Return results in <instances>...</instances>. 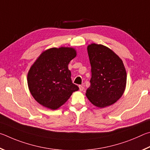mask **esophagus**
I'll return each mask as SVG.
<instances>
[{
    "label": "esophagus",
    "instance_id": "34e87169",
    "mask_svg": "<svg viewBox=\"0 0 150 150\" xmlns=\"http://www.w3.org/2000/svg\"><path fill=\"white\" fill-rule=\"evenodd\" d=\"M79 90L80 91H83L84 90V87L83 86H79Z\"/></svg>",
    "mask_w": 150,
    "mask_h": 150
}]
</instances>
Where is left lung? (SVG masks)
<instances>
[{
  "mask_svg": "<svg viewBox=\"0 0 150 150\" xmlns=\"http://www.w3.org/2000/svg\"><path fill=\"white\" fill-rule=\"evenodd\" d=\"M88 52L91 78L86 96L96 107L111 105L121 98L127 84V72L122 60L103 45H89Z\"/></svg>",
  "mask_w": 150,
  "mask_h": 150,
  "instance_id": "1",
  "label": "left lung"
}]
</instances>
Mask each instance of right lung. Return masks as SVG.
Instances as JSON below:
<instances>
[{"label": "right lung", "instance_id": "right-lung-1", "mask_svg": "<svg viewBox=\"0 0 150 150\" xmlns=\"http://www.w3.org/2000/svg\"><path fill=\"white\" fill-rule=\"evenodd\" d=\"M76 56L71 47L51 48L42 52L28 74L29 90L33 98L47 108L55 110L66 103L79 88L71 80L68 65Z\"/></svg>", "mask_w": 150, "mask_h": 150}]
</instances>
